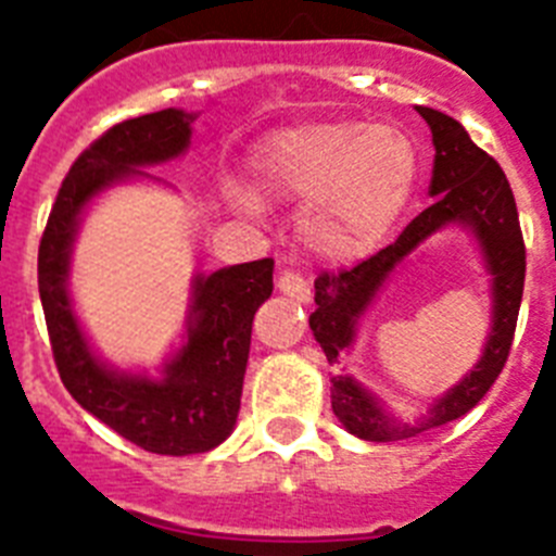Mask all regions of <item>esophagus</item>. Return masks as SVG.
<instances>
[{
	"label": "esophagus",
	"instance_id": "1",
	"mask_svg": "<svg viewBox=\"0 0 556 556\" xmlns=\"http://www.w3.org/2000/svg\"><path fill=\"white\" fill-rule=\"evenodd\" d=\"M277 288L282 296L293 299L299 305H307V302H311V285H307V279L299 277V274L282 271L277 279Z\"/></svg>",
	"mask_w": 556,
	"mask_h": 556
}]
</instances>
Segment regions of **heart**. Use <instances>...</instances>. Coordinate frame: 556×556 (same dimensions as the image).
Segmentation results:
<instances>
[{"mask_svg": "<svg viewBox=\"0 0 556 556\" xmlns=\"http://www.w3.org/2000/svg\"><path fill=\"white\" fill-rule=\"evenodd\" d=\"M260 187L277 201L302 206L299 235L332 263H355L378 251L414 195L417 144L389 123L296 125L279 131L257 159ZM226 201L257 215L260 201L238 181H226Z\"/></svg>", "mask_w": 556, "mask_h": 556, "instance_id": "b5f03b06", "label": "heart"}]
</instances>
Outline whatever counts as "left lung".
Wrapping results in <instances>:
<instances>
[{"mask_svg":"<svg viewBox=\"0 0 556 556\" xmlns=\"http://www.w3.org/2000/svg\"><path fill=\"white\" fill-rule=\"evenodd\" d=\"M419 117L428 123L433 137V178L431 198H437L422 215L405 226V231L386 245L375 257L364 260L350 271L321 274L316 279V311L311 313V330L325 350L330 364H341V355L352 350L358 338L361 318L366 316L386 282L392 279L414 251L447 226L462 229L476 240L490 274L492 318L481 358L467 369V375L451 386L442 397L428 405L417 419H397L383 400L369 392L364 383L338 371L332 378V412L352 437L366 442H400L439 425L465 417L479 403L495 378L501 375L509 355L511 336L518 325L520 296H523L526 249L520 235L518 206L509 190L504 170L492 156H486L458 119L442 111L417 105Z\"/></svg>","mask_w":556,"mask_h":556,"instance_id":"obj_1","label":"left lung"}]
</instances>
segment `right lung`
Masks as SVG:
<instances>
[{
  "instance_id": "1",
  "label": "right lung",
  "mask_w": 556,
  "mask_h": 556,
  "mask_svg": "<svg viewBox=\"0 0 556 556\" xmlns=\"http://www.w3.org/2000/svg\"><path fill=\"white\" fill-rule=\"evenodd\" d=\"M195 119L198 111L164 109L109 128L66 173L38 245V293L66 392L111 431L159 456L206 453L235 431L251 318L274 291V260L195 274L181 344L151 375L119 369L89 344L72 305V251L94 198L128 181H162L142 167L185 156Z\"/></svg>"
}]
</instances>
